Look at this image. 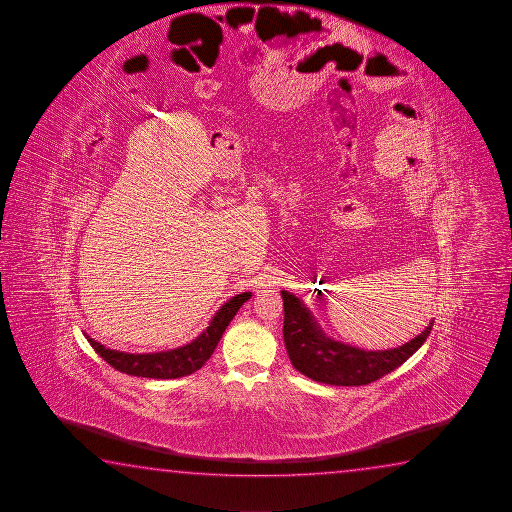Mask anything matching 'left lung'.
I'll return each mask as SVG.
<instances>
[{"label": "left lung", "mask_w": 512, "mask_h": 512, "mask_svg": "<svg viewBox=\"0 0 512 512\" xmlns=\"http://www.w3.org/2000/svg\"><path fill=\"white\" fill-rule=\"evenodd\" d=\"M282 297L283 340L290 363L306 377L331 386H366L391 373L421 349L433 327L431 320L423 333L396 349H357L329 338L306 304L292 292L282 290Z\"/></svg>", "instance_id": "obj_1"}]
</instances>
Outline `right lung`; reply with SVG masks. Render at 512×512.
<instances>
[{"mask_svg":"<svg viewBox=\"0 0 512 512\" xmlns=\"http://www.w3.org/2000/svg\"><path fill=\"white\" fill-rule=\"evenodd\" d=\"M252 297V292H243L230 297L227 303L220 306L209 326L195 338L178 349L153 352V354H128L119 350L107 349L102 343L93 340L88 334L89 345L95 349L98 356L111 364L114 370L142 378H179L192 375L193 371L200 370L211 354L215 352L218 341L225 333V329L234 319L237 310Z\"/></svg>","mask_w":512,"mask_h":512,"instance_id":"right-lung-1","label":"right lung"}]
</instances>
